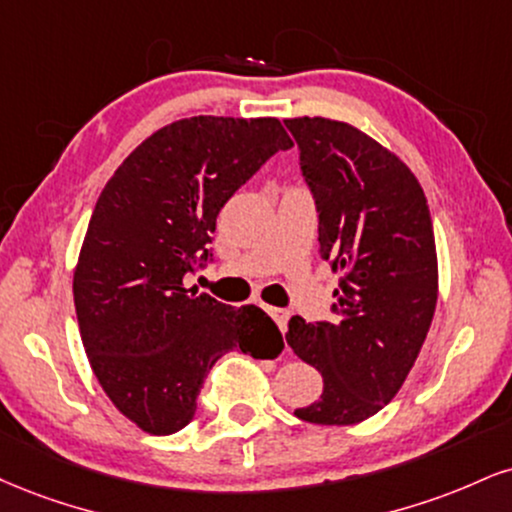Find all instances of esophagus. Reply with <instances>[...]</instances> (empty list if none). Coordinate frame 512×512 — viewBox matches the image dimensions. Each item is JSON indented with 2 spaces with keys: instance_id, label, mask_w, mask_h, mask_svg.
Wrapping results in <instances>:
<instances>
[{
  "instance_id": "34e87169",
  "label": "esophagus",
  "mask_w": 512,
  "mask_h": 512,
  "mask_svg": "<svg viewBox=\"0 0 512 512\" xmlns=\"http://www.w3.org/2000/svg\"><path fill=\"white\" fill-rule=\"evenodd\" d=\"M264 310L269 312V317L274 319L276 326H279L281 331H286V324H288V312L286 310H281V307H272V305H267Z\"/></svg>"
}]
</instances>
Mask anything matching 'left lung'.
I'll return each mask as SVG.
<instances>
[{
	"label": "left lung",
	"instance_id": "1",
	"mask_svg": "<svg viewBox=\"0 0 512 512\" xmlns=\"http://www.w3.org/2000/svg\"><path fill=\"white\" fill-rule=\"evenodd\" d=\"M319 212V255L341 274L334 322L291 317L286 341L322 372L324 389L295 417L357 424L403 386L439 298L434 226L415 174L343 121L286 119Z\"/></svg>",
	"mask_w": 512,
	"mask_h": 512
}]
</instances>
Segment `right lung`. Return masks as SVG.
Masks as SVG:
<instances>
[{
    "mask_svg": "<svg viewBox=\"0 0 512 512\" xmlns=\"http://www.w3.org/2000/svg\"><path fill=\"white\" fill-rule=\"evenodd\" d=\"M288 147L272 116H190L143 140L100 193L73 303L92 372L143 432L186 427L207 372L229 350H283L279 326L260 307L224 305L183 279L209 257L221 207Z\"/></svg>",
    "mask_w": 512,
    "mask_h": 512,
    "instance_id": "right-lung-1",
    "label": "right lung"
}]
</instances>
